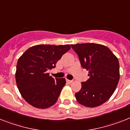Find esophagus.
<instances>
[{"label":"esophagus","instance_id":"1","mask_svg":"<svg viewBox=\"0 0 130 130\" xmlns=\"http://www.w3.org/2000/svg\"><path fill=\"white\" fill-rule=\"evenodd\" d=\"M66 82H68V83H70H70H72V82H73V81H72V80H66Z\"/></svg>","mask_w":130,"mask_h":130}]
</instances>
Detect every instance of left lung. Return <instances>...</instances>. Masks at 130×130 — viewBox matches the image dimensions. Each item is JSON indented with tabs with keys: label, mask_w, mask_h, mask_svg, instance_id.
<instances>
[{
	"label": "left lung",
	"mask_w": 130,
	"mask_h": 130,
	"mask_svg": "<svg viewBox=\"0 0 130 130\" xmlns=\"http://www.w3.org/2000/svg\"><path fill=\"white\" fill-rule=\"evenodd\" d=\"M90 78L82 82V88L75 94L81 105L94 108L106 102L112 96L120 79L118 58L104 45L94 43L71 44Z\"/></svg>",
	"instance_id": "1"
}]
</instances>
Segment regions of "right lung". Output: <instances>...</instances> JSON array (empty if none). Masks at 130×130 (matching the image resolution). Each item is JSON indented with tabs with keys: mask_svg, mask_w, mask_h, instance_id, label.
I'll return each instance as SVG.
<instances>
[{
	"mask_svg": "<svg viewBox=\"0 0 130 130\" xmlns=\"http://www.w3.org/2000/svg\"><path fill=\"white\" fill-rule=\"evenodd\" d=\"M70 45L39 44L29 48L19 58L15 74L21 96L31 106L45 109L53 106L66 84L65 78H53L48 70L56 64Z\"/></svg>",
	"mask_w": 130,
	"mask_h": 130,
	"instance_id": "obj_1",
	"label": "right lung"
}]
</instances>
